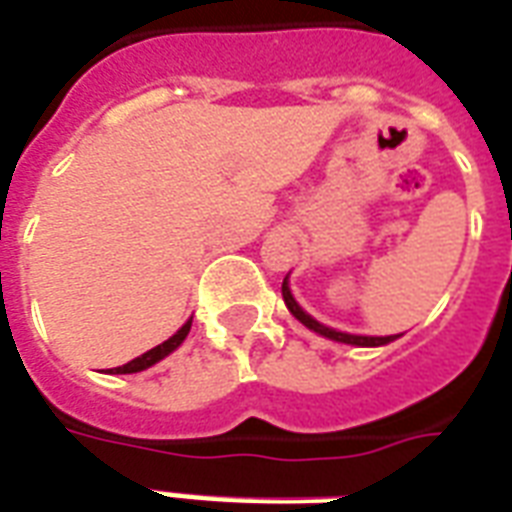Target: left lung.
Returning <instances> with one entry per match:
<instances>
[{"label":"left lung","instance_id":"left-lung-1","mask_svg":"<svg viewBox=\"0 0 512 512\" xmlns=\"http://www.w3.org/2000/svg\"><path fill=\"white\" fill-rule=\"evenodd\" d=\"M282 298H285L287 309L293 312L295 320H301V323L306 325V328H312L314 333H320V336H328V339H333V342H344V344H358V347H380V344H388L393 342V336H352V333H342V331H333V328H328V325L317 323L314 317H309V314L301 309V306L295 304L293 293H290V287H287V279L282 282Z\"/></svg>","mask_w":512,"mask_h":512}]
</instances>
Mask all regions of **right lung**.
<instances>
[{
    "label": "right lung",
    "mask_w": 512,
    "mask_h": 512,
    "mask_svg": "<svg viewBox=\"0 0 512 512\" xmlns=\"http://www.w3.org/2000/svg\"><path fill=\"white\" fill-rule=\"evenodd\" d=\"M189 328H192V320H189V323L181 325L179 331L173 333V336H170L168 342L157 344V347H154V350L143 352V355H140V358H135V361L124 363V366H119V369H116V374L143 372V369H149V366H154V363H157V361H162V358H165V355H170V352L176 350V347H179V344L184 342V339H187Z\"/></svg>",
    "instance_id": "right-lung-1"
}]
</instances>
